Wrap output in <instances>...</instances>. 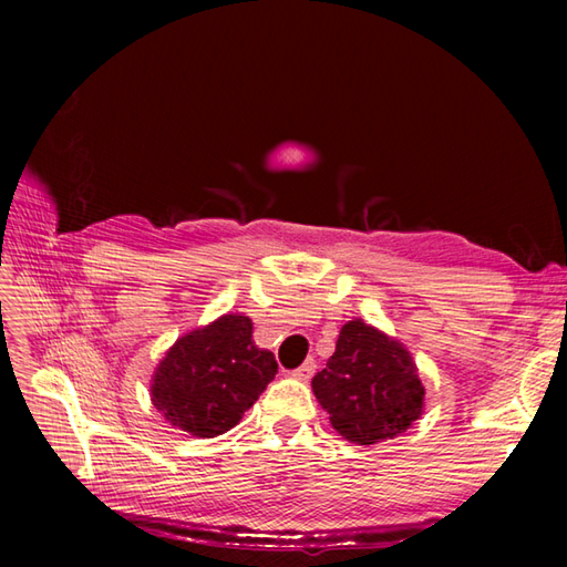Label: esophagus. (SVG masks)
Wrapping results in <instances>:
<instances>
[{
  "mask_svg": "<svg viewBox=\"0 0 567 567\" xmlns=\"http://www.w3.org/2000/svg\"><path fill=\"white\" fill-rule=\"evenodd\" d=\"M315 369H317L315 359H307V362H305L302 367H298V369L293 371V379H298V381H310L312 375H315Z\"/></svg>",
  "mask_w": 567,
  "mask_h": 567,
  "instance_id": "1",
  "label": "esophagus"
}]
</instances>
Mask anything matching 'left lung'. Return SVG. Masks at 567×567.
<instances>
[{
	"label": "left lung",
	"mask_w": 567,
	"mask_h": 567,
	"mask_svg": "<svg viewBox=\"0 0 567 567\" xmlns=\"http://www.w3.org/2000/svg\"><path fill=\"white\" fill-rule=\"evenodd\" d=\"M312 392L336 431L354 444L406 433L425 404L414 357L398 338L362 319L342 326L336 352L312 379Z\"/></svg>",
	"instance_id": "obj_1"
}]
</instances>
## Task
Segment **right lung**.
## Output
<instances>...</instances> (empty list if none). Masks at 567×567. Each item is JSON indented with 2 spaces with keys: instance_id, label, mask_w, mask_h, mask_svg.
Here are the masks:
<instances>
[{
  "instance_id": "obj_1",
  "label": "right lung",
  "mask_w": 567,
  "mask_h": 567,
  "mask_svg": "<svg viewBox=\"0 0 567 567\" xmlns=\"http://www.w3.org/2000/svg\"><path fill=\"white\" fill-rule=\"evenodd\" d=\"M277 369L255 346L252 321L229 312L175 340L151 375V402L179 431L217 437L244 419Z\"/></svg>"
}]
</instances>
